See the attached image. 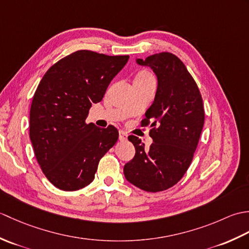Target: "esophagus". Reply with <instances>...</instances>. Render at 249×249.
Listing matches in <instances>:
<instances>
[{"mask_svg":"<svg viewBox=\"0 0 249 249\" xmlns=\"http://www.w3.org/2000/svg\"><path fill=\"white\" fill-rule=\"evenodd\" d=\"M119 139H120L121 141L127 140V133H126V131H124V130H120V133H119Z\"/></svg>","mask_w":249,"mask_h":249,"instance_id":"34e87169","label":"esophagus"}]
</instances>
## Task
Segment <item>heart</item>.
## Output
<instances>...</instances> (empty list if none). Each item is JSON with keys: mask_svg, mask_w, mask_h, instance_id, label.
<instances>
[{"mask_svg": "<svg viewBox=\"0 0 249 249\" xmlns=\"http://www.w3.org/2000/svg\"><path fill=\"white\" fill-rule=\"evenodd\" d=\"M138 76H140V77H149V76H152V75L147 71H141Z\"/></svg>", "mask_w": 249, "mask_h": 249, "instance_id": "b5f03b06", "label": "heart"}]
</instances>
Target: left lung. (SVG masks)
I'll return each mask as SVG.
<instances>
[{
    "label": "left lung",
    "instance_id": "obj_1",
    "mask_svg": "<svg viewBox=\"0 0 249 249\" xmlns=\"http://www.w3.org/2000/svg\"><path fill=\"white\" fill-rule=\"evenodd\" d=\"M157 76V91L141 126L151 125L149 149L129 136L135 157L124 166L129 183L150 193L176 185L192 163L204 124V108L197 83L184 63L170 52L137 59Z\"/></svg>",
    "mask_w": 249,
    "mask_h": 249
}]
</instances>
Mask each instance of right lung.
I'll return each instance as SVG.
<instances>
[{"mask_svg":"<svg viewBox=\"0 0 249 249\" xmlns=\"http://www.w3.org/2000/svg\"><path fill=\"white\" fill-rule=\"evenodd\" d=\"M128 59L78 50L52 65L37 87L30 138L41 170L59 189L86 187L94 179L100 158L118 141L114 126L99 128L86 119Z\"/></svg>","mask_w":249,"mask_h":249,"instance_id":"obj_1","label":"right lung"}]
</instances>
